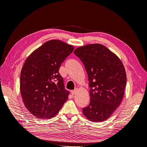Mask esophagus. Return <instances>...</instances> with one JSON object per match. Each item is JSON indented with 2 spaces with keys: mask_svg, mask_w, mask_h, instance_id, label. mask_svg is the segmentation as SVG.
<instances>
[{
  "mask_svg": "<svg viewBox=\"0 0 147 147\" xmlns=\"http://www.w3.org/2000/svg\"><path fill=\"white\" fill-rule=\"evenodd\" d=\"M77 90H78V89H77V88H76V89H75V90H72V91H71V93L72 94V95H75V93H76V92H77Z\"/></svg>",
  "mask_w": 147,
  "mask_h": 147,
  "instance_id": "esophagus-1",
  "label": "esophagus"
}]
</instances>
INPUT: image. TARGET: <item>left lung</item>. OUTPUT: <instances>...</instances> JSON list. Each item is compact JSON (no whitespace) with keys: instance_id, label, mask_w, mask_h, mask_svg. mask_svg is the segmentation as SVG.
<instances>
[{"instance_id":"1","label":"left lung","mask_w":147,"mask_h":147,"mask_svg":"<svg viewBox=\"0 0 147 147\" xmlns=\"http://www.w3.org/2000/svg\"><path fill=\"white\" fill-rule=\"evenodd\" d=\"M74 52L83 62L89 82L90 103L83 109V113L93 122L106 120L124 97L127 83L124 66L118 57L101 44L81 46Z\"/></svg>"}]
</instances>
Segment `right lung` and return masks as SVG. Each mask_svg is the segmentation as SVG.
Instances as JSON below:
<instances>
[{"mask_svg": "<svg viewBox=\"0 0 147 147\" xmlns=\"http://www.w3.org/2000/svg\"><path fill=\"white\" fill-rule=\"evenodd\" d=\"M74 49L72 45L51 40L35 50L23 64L22 98L28 111L37 118H52L67 101L69 93L58 70Z\"/></svg>", "mask_w": 147, "mask_h": 147, "instance_id": "right-lung-1", "label": "right lung"}]
</instances>
